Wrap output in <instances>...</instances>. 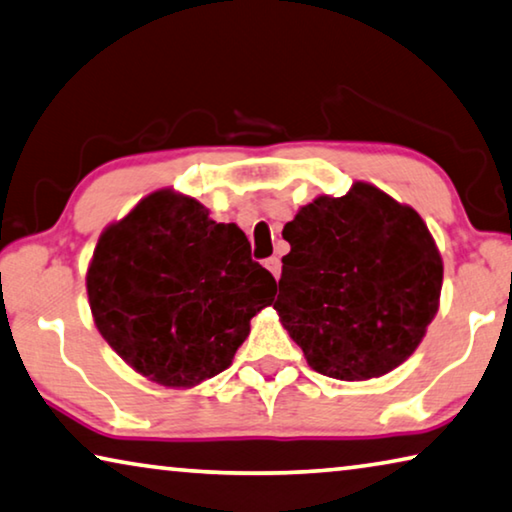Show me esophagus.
<instances>
[{
	"instance_id": "34e87169",
	"label": "esophagus",
	"mask_w": 512,
	"mask_h": 512,
	"mask_svg": "<svg viewBox=\"0 0 512 512\" xmlns=\"http://www.w3.org/2000/svg\"><path fill=\"white\" fill-rule=\"evenodd\" d=\"M264 266L273 273V278H275V280L280 278V273H282V262H280L278 257H269V259H266V262H264Z\"/></svg>"
}]
</instances>
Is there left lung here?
I'll return each instance as SVG.
<instances>
[{
    "label": "left lung",
    "mask_w": 512,
    "mask_h": 512,
    "mask_svg": "<svg viewBox=\"0 0 512 512\" xmlns=\"http://www.w3.org/2000/svg\"><path fill=\"white\" fill-rule=\"evenodd\" d=\"M273 310L314 371L380 378L417 351L440 310L444 264L415 209L369 182L316 196L285 225Z\"/></svg>",
    "instance_id": "obj_1"
}]
</instances>
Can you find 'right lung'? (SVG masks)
I'll list each match as a JSON object with an SVG mask.
<instances>
[{
    "label": "right lung",
    "instance_id": "add662e5",
    "mask_svg": "<svg viewBox=\"0 0 512 512\" xmlns=\"http://www.w3.org/2000/svg\"><path fill=\"white\" fill-rule=\"evenodd\" d=\"M95 328L136 373L189 389L230 367L250 319L273 303V275L234 223L159 189L113 221L86 271Z\"/></svg>",
    "mask_w": 512,
    "mask_h": 512
}]
</instances>
